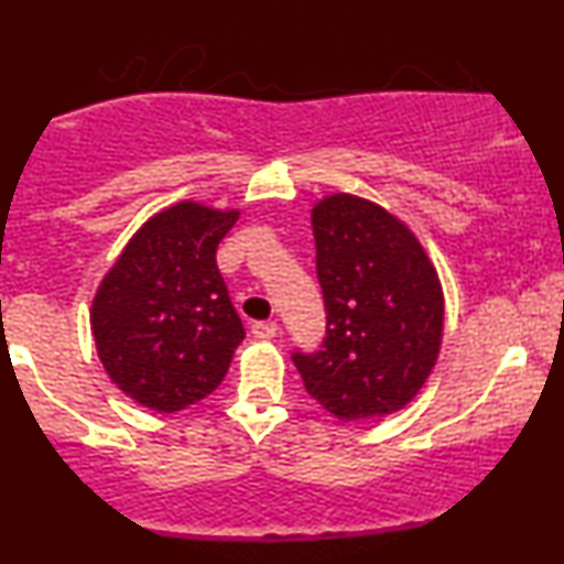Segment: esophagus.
<instances>
[{"instance_id":"1","label":"esophagus","mask_w":564,"mask_h":564,"mask_svg":"<svg viewBox=\"0 0 564 564\" xmlns=\"http://www.w3.org/2000/svg\"><path fill=\"white\" fill-rule=\"evenodd\" d=\"M251 334L257 336V339H273L278 334V323L273 321H257L254 326H251Z\"/></svg>"}]
</instances>
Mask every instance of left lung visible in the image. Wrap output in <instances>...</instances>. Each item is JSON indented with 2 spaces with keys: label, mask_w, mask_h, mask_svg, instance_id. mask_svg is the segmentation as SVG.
<instances>
[{
  "label": "left lung",
  "mask_w": 564,
  "mask_h": 564,
  "mask_svg": "<svg viewBox=\"0 0 564 564\" xmlns=\"http://www.w3.org/2000/svg\"><path fill=\"white\" fill-rule=\"evenodd\" d=\"M326 336L291 355L304 390L341 422L411 403L443 341V289L411 230L371 200L334 193L313 209Z\"/></svg>",
  "instance_id": "left-lung-1"
}]
</instances>
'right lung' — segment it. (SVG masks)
I'll return each instance as SVG.
<instances>
[{"instance_id": "1", "label": "right lung", "mask_w": 564, "mask_h": 564, "mask_svg": "<svg viewBox=\"0 0 564 564\" xmlns=\"http://www.w3.org/2000/svg\"><path fill=\"white\" fill-rule=\"evenodd\" d=\"M238 212L180 200L134 232L102 278L93 334L102 368L134 403L174 413L219 387L243 323L217 268Z\"/></svg>"}]
</instances>
